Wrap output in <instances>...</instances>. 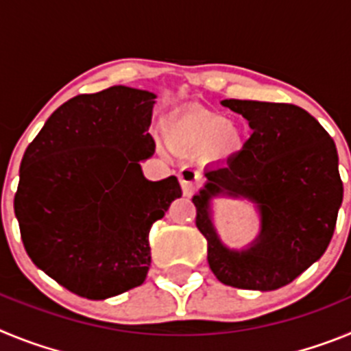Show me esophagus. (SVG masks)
Returning a JSON list of instances; mask_svg holds the SVG:
<instances>
[{"instance_id": "esophagus-1", "label": "esophagus", "mask_w": 351, "mask_h": 351, "mask_svg": "<svg viewBox=\"0 0 351 351\" xmlns=\"http://www.w3.org/2000/svg\"><path fill=\"white\" fill-rule=\"evenodd\" d=\"M200 179H202V173L200 170H197L195 167H184V169L179 172V182H181L182 193L186 197L195 193L198 186H200Z\"/></svg>"}]
</instances>
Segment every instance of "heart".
I'll return each mask as SVG.
<instances>
[{"instance_id": "obj_1", "label": "heart", "mask_w": 351, "mask_h": 351, "mask_svg": "<svg viewBox=\"0 0 351 351\" xmlns=\"http://www.w3.org/2000/svg\"><path fill=\"white\" fill-rule=\"evenodd\" d=\"M170 141L179 147L202 149L210 144L216 156L226 158L237 153L244 144V130L234 119L193 108L172 121Z\"/></svg>"}]
</instances>
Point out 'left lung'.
Instances as JSON below:
<instances>
[{
  "mask_svg": "<svg viewBox=\"0 0 351 351\" xmlns=\"http://www.w3.org/2000/svg\"><path fill=\"white\" fill-rule=\"evenodd\" d=\"M253 130L243 151L206 167L197 195V226L207 241V262L223 285L243 290H278L320 260L343 202L339 158L324 126L291 104L223 100ZM247 199L261 218L259 235L235 250L221 241L212 200Z\"/></svg>",
  "mask_w": 351,
  "mask_h": 351,
  "instance_id": "8db88e82",
  "label": "left lung"
}]
</instances>
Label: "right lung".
<instances>
[{"label":"right lung","mask_w":351,"mask_h":351,"mask_svg":"<svg viewBox=\"0 0 351 351\" xmlns=\"http://www.w3.org/2000/svg\"><path fill=\"white\" fill-rule=\"evenodd\" d=\"M156 95L112 86L61 105L27 145L14 198L24 247L49 278L91 300L145 281L149 230L182 195L176 176L149 181L141 161Z\"/></svg>","instance_id":"right-lung-1"}]
</instances>
